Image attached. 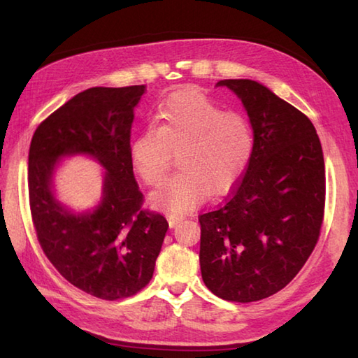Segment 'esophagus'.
Here are the masks:
<instances>
[{
	"label": "esophagus",
	"instance_id": "esophagus-1",
	"mask_svg": "<svg viewBox=\"0 0 358 358\" xmlns=\"http://www.w3.org/2000/svg\"><path fill=\"white\" fill-rule=\"evenodd\" d=\"M185 218H186L185 215H180V214H169V215H167V220H169L171 227H173L175 224H178L180 222H183Z\"/></svg>",
	"mask_w": 358,
	"mask_h": 358
}]
</instances>
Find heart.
Wrapping results in <instances>:
<instances>
[{"instance_id":"obj_1","label":"heart","mask_w":358,"mask_h":358,"mask_svg":"<svg viewBox=\"0 0 358 358\" xmlns=\"http://www.w3.org/2000/svg\"><path fill=\"white\" fill-rule=\"evenodd\" d=\"M254 132L240 112L223 110L195 89L171 95L131 144V162L144 183H162L180 150L177 172L152 194L158 206L185 212L214 191L224 194L238 183L254 154Z\"/></svg>"}]
</instances>
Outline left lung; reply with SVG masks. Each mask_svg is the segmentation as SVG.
<instances>
[{
    "label": "left lung",
    "instance_id": "1",
    "mask_svg": "<svg viewBox=\"0 0 358 358\" xmlns=\"http://www.w3.org/2000/svg\"><path fill=\"white\" fill-rule=\"evenodd\" d=\"M254 129V154L224 203L199 217L204 285L227 301H258L300 272L320 237L326 177L310 120L252 80H222Z\"/></svg>",
    "mask_w": 358,
    "mask_h": 358
}]
</instances>
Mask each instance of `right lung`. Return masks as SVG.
I'll return each mask as SVG.
<instances>
[{
	"label": "right lung",
	"instance_id": "add662e5",
	"mask_svg": "<svg viewBox=\"0 0 358 358\" xmlns=\"http://www.w3.org/2000/svg\"><path fill=\"white\" fill-rule=\"evenodd\" d=\"M143 94V85L80 92L41 121L29 149V204L43 252L71 285L109 301L148 286L169 227L143 208L131 162L134 108ZM71 153L92 155L106 169L103 200L89 215H72L51 194L57 158Z\"/></svg>",
	"mask_w": 358,
	"mask_h": 358
}]
</instances>
